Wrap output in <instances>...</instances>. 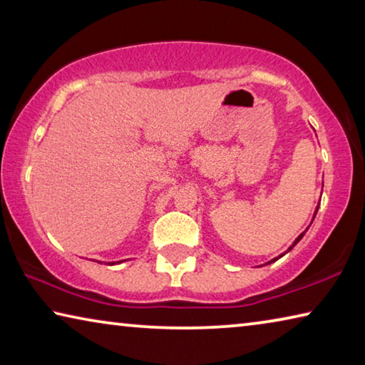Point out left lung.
I'll list each match as a JSON object with an SVG mask.
<instances>
[{
	"mask_svg": "<svg viewBox=\"0 0 365 365\" xmlns=\"http://www.w3.org/2000/svg\"><path fill=\"white\" fill-rule=\"evenodd\" d=\"M317 211H319V206H317V209H316V212H314V217H316V214H317ZM307 228H309V227H307ZM307 228H306V230H304V232H302V233H301V235H299V237H298V238H296V240H294V243H293V245H292V246H289V248H288V251H292V250H293V246H294V245H296V243H298V242H299V240H301V238H302V237H304V233H306V232H307ZM288 251H287V252H288ZM282 256H283V255H282ZM282 256H279V257H282ZM279 257H275V259H272V261H270V262H275V261H277V259H279ZM270 262H267V264H270Z\"/></svg>",
	"mask_w": 365,
	"mask_h": 365,
	"instance_id": "1",
	"label": "left lung"
}]
</instances>
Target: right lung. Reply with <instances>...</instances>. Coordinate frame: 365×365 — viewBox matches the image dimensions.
Instances as JSON below:
<instances>
[{
  "instance_id": "obj_1",
  "label": "right lung",
  "mask_w": 365,
  "mask_h": 365,
  "mask_svg": "<svg viewBox=\"0 0 365 365\" xmlns=\"http://www.w3.org/2000/svg\"><path fill=\"white\" fill-rule=\"evenodd\" d=\"M122 262V261H120ZM113 264H115V262H109V265H113ZM117 264H119V262H117Z\"/></svg>"
}]
</instances>
